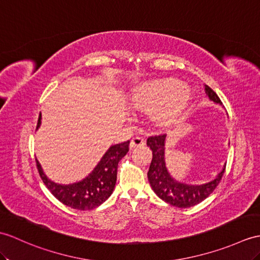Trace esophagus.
<instances>
[{"mask_svg":"<svg viewBox=\"0 0 260 260\" xmlns=\"http://www.w3.org/2000/svg\"><path fill=\"white\" fill-rule=\"evenodd\" d=\"M144 145H145V141H144V138L136 136V137H134V138H133V140L131 141L129 147H131V148H136V147H141V146H144Z\"/></svg>","mask_w":260,"mask_h":260,"instance_id":"1","label":"esophagus"}]
</instances>
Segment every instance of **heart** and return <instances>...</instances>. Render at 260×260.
<instances>
[{"label": "heart", "mask_w": 260, "mask_h": 260, "mask_svg": "<svg viewBox=\"0 0 260 260\" xmlns=\"http://www.w3.org/2000/svg\"><path fill=\"white\" fill-rule=\"evenodd\" d=\"M187 90L175 78L153 81L144 84L132 94V104L144 113H156L155 120L159 125H168L176 118L186 104Z\"/></svg>", "instance_id": "b5f03b06"}]
</instances>
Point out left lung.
<instances>
[{
	"label": "left lung",
	"mask_w": 260,
	"mask_h": 260,
	"mask_svg": "<svg viewBox=\"0 0 260 260\" xmlns=\"http://www.w3.org/2000/svg\"><path fill=\"white\" fill-rule=\"evenodd\" d=\"M205 89H206V93L210 100L216 103H221L218 95L208 85H205ZM165 137V134H159L149 136L147 138V146L152 149L153 153L152 162H150L149 171L147 173L149 184L155 194L172 206L178 208L195 206V205L203 202L204 199H206L218 186L222 175L226 171V165L224 170L218 174V176L210 183L198 186L180 184L174 180L166 170L164 159Z\"/></svg>",
	"instance_id": "8db88e82"
}]
</instances>
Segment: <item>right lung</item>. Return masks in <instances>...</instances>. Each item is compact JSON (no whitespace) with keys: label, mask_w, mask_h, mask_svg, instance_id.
I'll list each match as a JSON object with an SVG mask.
<instances>
[{"label":"right lung","mask_w":260,"mask_h":260,"mask_svg":"<svg viewBox=\"0 0 260 260\" xmlns=\"http://www.w3.org/2000/svg\"><path fill=\"white\" fill-rule=\"evenodd\" d=\"M40 125L41 114L36 129L40 127ZM128 146L129 141L110 147L95 170L85 179L72 185H58L47 179L38 159H35L36 167L47 189L59 202L78 210L94 209L112 195L116 184L118 162L127 154Z\"/></svg>","instance_id":"obj_1"}]
</instances>
